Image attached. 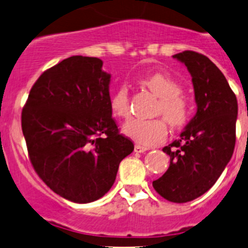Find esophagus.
I'll list each match as a JSON object with an SVG mask.
<instances>
[{"label": "esophagus", "instance_id": "34e87169", "mask_svg": "<svg viewBox=\"0 0 248 248\" xmlns=\"http://www.w3.org/2000/svg\"><path fill=\"white\" fill-rule=\"evenodd\" d=\"M147 150H149V147L140 146V145H136V146H134V151H136L137 154H142V152L147 151Z\"/></svg>", "mask_w": 248, "mask_h": 248}]
</instances>
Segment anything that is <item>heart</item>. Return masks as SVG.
I'll list each match as a JSON object with an SVG mask.
<instances>
[{
  "mask_svg": "<svg viewBox=\"0 0 248 248\" xmlns=\"http://www.w3.org/2000/svg\"><path fill=\"white\" fill-rule=\"evenodd\" d=\"M140 84L159 97L156 115H163L172 128H179L186 124L191 112V106L186 94L180 91L177 80L163 72H155L142 77ZM109 107L115 117L127 119L131 115L128 90L124 85H121L112 92ZM165 120L162 117L131 120L124 126V133L138 145L154 146L167 138L168 127Z\"/></svg>",
  "mask_w": 248,
  "mask_h": 248,
  "instance_id": "heart-1",
  "label": "heart"
}]
</instances>
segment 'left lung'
<instances>
[{
    "label": "left lung",
    "mask_w": 248,
    "mask_h": 248,
    "mask_svg": "<svg viewBox=\"0 0 248 248\" xmlns=\"http://www.w3.org/2000/svg\"><path fill=\"white\" fill-rule=\"evenodd\" d=\"M192 77L197 112L163 152L170 157L168 170L152 186L172 202H187L202 196L217 181L235 147L237 101L216 64L196 51L174 55Z\"/></svg>",
    "instance_id": "left-lung-1"
}]
</instances>
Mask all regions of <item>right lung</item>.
Listing matches in <instances>:
<instances>
[{
	"mask_svg": "<svg viewBox=\"0 0 248 248\" xmlns=\"http://www.w3.org/2000/svg\"><path fill=\"white\" fill-rule=\"evenodd\" d=\"M97 57L71 56L38 78L21 112L30 161L62 198H102L133 142L119 133L109 107V73Z\"/></svg>",
	"mask_w": 248,
	"mask_h": 248,
	"instance_id": "1",
	"label": "right lung"
}]
</instances>
